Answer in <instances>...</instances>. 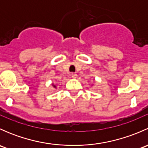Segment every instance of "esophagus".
<instances>
[{"label": "esophagus", "instance_id": "obj_1", "mask_svg": "<svg viewBox=\"0 0 148 148\" xmlns=\"http://www.w3.org/2000/svg\"><path fill=\"white\" fill-rule=\"evenodd\" d=\"M71 77L74 79H76L77 77V74H76V73H72V74H71Z\"/></svg>", "mask_w": 148, "mask_h": 148}]
</instances>
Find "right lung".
Segmentation results:
<instances>
[{
	"instance_id": "add662e5",
	"label": "right lung",
	"mask_w": 148,
	"mask_h": 148,
	"mask_svg": "<svg viewBox=\"0 0 148 148\" xmlns=\"http://www.w3.org/2000/svg\"><path fill=\"white\" fill-rule=\"evenodd\" d=\"M54 87H56V86H54Z\"/></svg>"
}]
</instances>
